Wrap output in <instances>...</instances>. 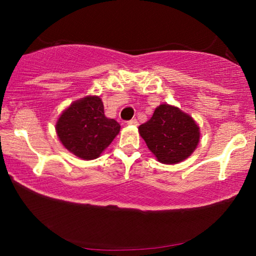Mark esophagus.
<instances>
[{
    "label": "esophagus",
    "mask_w": 256,
    "mask_h": 256,
    "mask_svg": "<svg viewBox=\"0 0 256 256\" xmlns=\"http://www.w3.org/2000/svg\"><path fill=\"white\" fill-rule=\"evenodd\" d=\"M127 124H128L129 126H138V121L136 120V118H132V120L127 121Z\"/></svg>",
    "instance_id": "1"
}]
</instances>
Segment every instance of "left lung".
Segmentation results:
<instances>
[{
  "mask_svg": "<svg viewBox=\"0 0 256 256\" xmlns=\"http://www.w3.org/2000/svg\"><path fill=\"white\" fill-rule=\"evenodd\" d=\"M150 152L163 164L188 158L199 142V128L190 115L170 104H160L152 118L138 127Z\"/></svg>",
  "mask_w": 256,
  "mask_h": 256,
  "instance_id": "obj_1",
  "label": "left lung"
}]
</instances>
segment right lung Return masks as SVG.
Segmentation results:
<instances>
[{"label": "right lung", "instance_id": "obj_1", "mask_svg": "<svg viewBox=\"0 0 256 256\" xmlns=\"http://www.w3.org/2000/svg\"><path fill=\"white\" fill-rule=\"evenodd\" d=\"M56 130L62 146L76 156L94 160L110 144L120 132V124L104 116L99 96L76 101L58 118Z\"/></svg>", "mask_w": 256, "mask_h": 256}]
</instances>
